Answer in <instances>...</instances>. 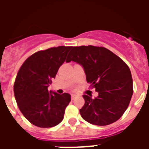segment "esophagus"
I'll use <instances>...</instances> for the list:
<instances>
[{"label": "esophagus", "mask_w": 149, "mask_h": 149, "mask_svg": "<svg viewBox=\"0 0 149 149\" xmlns=\"http://www.w3.org/2000/svg\"><path fill=\"white\" fill-rule=\"evenodd\" d=\"M76 97H77V95H76L75 94H72V100L74 99V98H75Z\"/></svg>", "instance_id": "1"}]
</instances>
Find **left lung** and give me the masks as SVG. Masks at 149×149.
Here are the masks:
<instances>
[{
	"mask_svg": "<svg viewBox=\"0 0 149 149\" xmlns=\"http://www.w3.org/2000/svg\"><path fill=\"white\" fill-rule=\"evenodd\" d=\"M73 61L84 68L87 83L98 95H84L83 119L95 125H107L123 115L133 95L131 71L125 62L110 50L96 46L72 47L66 63Z\"/></svg>",
	"mask_w": 149,
	"mask_h": 149,
	"instance_id": "obj_1",
	"label": "left lung"
}]
</instances>
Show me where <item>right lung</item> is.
Listing matches in <instances>:
<instances>
[{
	"label": "right lung",
	"mask_w": 149,
	"mask_h": 149,
	"mask_svg": "<svg viewBox=\"0 0 149 149\" xmlns=\"http://www.w3.org/2000/svg\"><path fill=\"white\" fill-rule=\"evenodd\" d=\"M72 47L59 46L36 52L22 64L14 84V95L24 116L34 125L51 127L63 121L71 95L48 87Z\"/></svg>",
	"instance_id": "obj_1"
}]
</instances>
